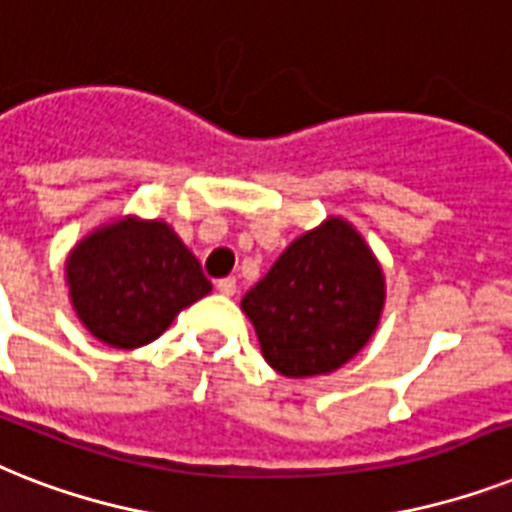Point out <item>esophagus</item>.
Listing matches in <instances>:
<instances>
[{
  "mask_svg": "<svg viewBox=\"0 0 512 512\" xmlns=\"http://www.w3.org/2000/svg\"><path fill=\"white\" fill-rule=\"evenodd\" d=\"M216 290H219L222 296H235V290H237L235 277H224V280L216 282Z\"/></svg>",
  "mask_w": 512,
  "mask_h": 512,
  "instance_id": "1",
  "label": "esophagus"
}]
</instances>
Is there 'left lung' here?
Returning a JSON list of instances; mask_svg holds the SVG:
<instances>
[{"mask_svg":"<svg viewBox=\"0 0 512 512\" xmlns=\"http://www.w3.org/2000/svg\"><path fill=\"white\" fill-rule=\"evenodd\" d=\"M383 306V267L343 216L296 237L240 301L267 365L285 378L327 375L357 357Z\"/></svg>","mask_w":512,"mask_h":512,"instance_id":"obj_1","label":"left lung"}]
</instances>
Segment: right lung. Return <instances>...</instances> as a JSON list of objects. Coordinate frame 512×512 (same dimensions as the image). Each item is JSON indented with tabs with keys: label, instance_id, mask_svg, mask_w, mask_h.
<instances>
[{
	"label": "right lung",
	"instance_id": "obj_1",
	"mask_svg": "<svg viewBox=\"0 0 512 512\" xmlns=\"http://www.w3.org/2000/svg\"><path fill=\"white\" fill-rule=\"evenodd\" d=\"M76 320L105 346L140 349L211 293L198 259L163 219L126 214L94 227L65 259Z\"/></svg>",
	"mask_w": 512,
	"mask_h": 512
}]
</instances>
